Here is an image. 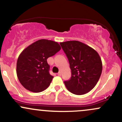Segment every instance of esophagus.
Returning a JSON list of instances; mask_svg holds the SVG:
<instances>
[{
    "label": "esophagus",
    "mask_w": 122,
    "mask_h": 122,
    "mask_svg": "<svg viewBox=\"0 0 122 122\" xmlns=\"http://www.w3.org/2000/svg\"><path fill=\"white\" fill-rule=\"evenodd\" d=\"M57 75H58V76H61V72H59L58 73H57Z\"/></svg>",
    "instance_id": "obj_1"
}]
</instances>
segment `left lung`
<instances>
[{"instance_id":"1","label":"left lung","mask_w":122,"mask_h":122,"mask_svg":"<svg viewBox=\"0 0 122 122\" xmlns=\"http://www.w3.org/2000/svg\"><path fill=\"white\" fill-rule=\"evenodd\" d=\"M69 61L71 77L65 81L71 93L83 95L92 90L98 82L102 70L98 53L94 49L79 41L60 43Z\"/></svg>"}]
</instances>
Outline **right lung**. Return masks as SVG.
I'll return each instance as SVG.
<instances>
[{"instance_id":"obj_1","label":"right lung","mask_w":122,"mask_h":122,"mask_svg":"<svg viewBox=\"0 0 122 122\" xmlns=\"http://www.w3.org/2000/svg\"><path fill=\"white\" fill-rule=\"evenodd\" d=\"M61 50L57 42L47 39L39 40L21 52L17 62V75L25 89L34 93L46 90L53 76L49 73L47 59Z\"/></svg>"}]
</instances>
